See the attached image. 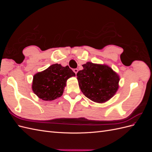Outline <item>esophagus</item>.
Segmentation results:
<instances>
[{
  "label": "esophagus",
  "instance_id": "obj_1",
  "mask_svg": "<svg viewBox=\"0 0 152 152\" xmlns=\"http://www.w3.org/2000/svg\"><path fill=\"white\" fill-rule=\"evenodd\" d=\"M78 71H79V70H78L77 68H75V69H73V72H74V73H75V74H77V72H78Z\"/></svg>",
  "mask_w": 152,
  "mask_h": 152
}]
</instances>
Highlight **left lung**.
I'll use <instances>...</instances> for the list:
<instances>
[{"instance_id":"8db88e82","label":"left lung","mask_w":152,"mask_h":152,"mask_svg":"<svg viewBox=\"0 0 152 152\" xmlns=\"http://www.w3.org/2000/svg\"><path fill=\"white\" fill-rule=\"evenodd\" d=\"M77 73L81 91L96 103H104L112 98L118 88L119 77L107 65L91 62L82 65Z\"/></svg>"}]
</instances>
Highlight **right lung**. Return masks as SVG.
<instances>
[{
    "instance_id": "add662e5",
    "label": "right lung",
    "mask_w": 152,
    "mask_h": 152,
    "mask_svg": "<svg viewBox=\"0 0 152 152\" xmlns=\"http://www.w3.org/2000/svg\"><path fill=\"white\" fill-rule=\"evenodd\" d=\"M73 76H75V73L68 66L63 67L60 64H54L34 75L32 89L42 100H54L62 95L66 80Z\"/></svg>"
}]
</instances>
